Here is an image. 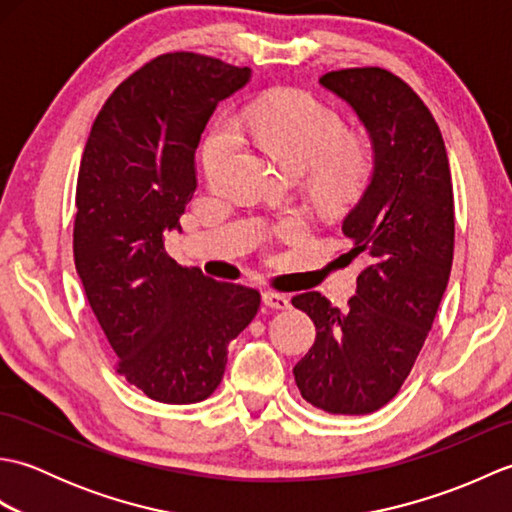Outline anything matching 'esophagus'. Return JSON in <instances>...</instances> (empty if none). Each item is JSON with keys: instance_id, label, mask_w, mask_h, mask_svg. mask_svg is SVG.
<instances>
[{"instance_id": "1", "label": "esophagus", "mask_w": 512, "mask_h": 512, "mask_svg": "<svg viewBox=\"0 0 512 512\" xmlns=\"http://www.w3.org/2000/svg\"><path fill=\"white\" fill-rule=\"evenodd\" d=\"M264 303L273 310L290 308V299L286 295H279V292H264Z\"/></svg>"}]
</instances>
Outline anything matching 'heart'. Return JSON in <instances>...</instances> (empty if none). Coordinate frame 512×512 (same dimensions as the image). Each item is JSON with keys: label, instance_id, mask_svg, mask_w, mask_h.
Wrapping results in <instances>:
<instances>
[{"label": "heart", "instance_id": "heart-1", "mask_svg": "<svg viewBox=\"0 0 512 512\" xmlns=\"http://www.w3.org/2000/svg\"><path fill=\"white\" fill-rule=\"evenodd\" d=\"M242 132L262 145L290 171H310L319 200L343 204L365 189L374 173V149L369 140L345 134L343 116L303 90H277L248 103L239 118ZM242 136L233 118H224L206 136L202 169L209 182H220L233 165ZM308 224L301 215H288L270 226V235L299 239Z\"/></svg>", "mask_w": 512, "mask_h": 512}]
</instances>
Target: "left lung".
<instances>
[{"label":"left lung","mask_w":512,"mask_h":512,"mask_svg":"<svg viewBox=\"0 0 512 512\" xmlns=\"http://www.w3.org/2000/svg\"><path fill=\"white\" fill-rule=\"evenodd\" d=\"M321 85L354 107L374 143L372 182L343 222L365 268L345 312L321 292L292 297L317 328L292 374L312 407L365 416L398 394L436 319L453 264V184L436 118L396 74L365 65Z\"/></svg>","instance_id":"1"}]
</instances>
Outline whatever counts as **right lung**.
<instances>
[{"instance_id": "1", "label": "right lung", "mask_w": 512, "mask_h": 512, "mask_svg": "<svg viewBox=\"0 0 512 512\" xmlns=\"http://www.w3.org/2000/svg\"><path fill=\"white\" fill-rule=\"evenodd\" d=\"M248 68L198 52L145 63L101 107L76 180L74 264L116 354L151 400L191 405L222 383L226 347L255 319V288L178 266L165 233L195 191V149Z\"/></svg>"}]
</instances>
